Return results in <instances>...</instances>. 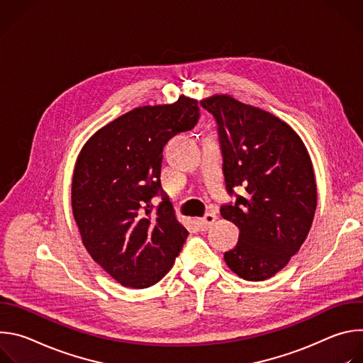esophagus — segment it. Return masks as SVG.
<instances>
[{
	"label": "esophagus",
	"instance_id": "obj_1",
	"mask_svg": "<svg viewBox=\"0 0 363 363\" xmlns=\"http://www.w3.org/2000/svg\"><path fill=\"white\" fill-rule=\"evenodd\" d=\"M216 220H217L216 213H208L203 218H198V220H196V224H198V227H199L202 231H206V230H208V228L214 224Z\"/></svg>",
	"mask_w": 363,
	"mask_h": 363
}]
</instances>
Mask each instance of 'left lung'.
I'll use <instances>...</instances> for the list:
<instances>
[{"label": "left lung", "instance_id": "1", "mask_svg": "<svg viewBox=\"0 0 363 363\" xmlns=\"http://www.w3.org/2000/svg\"><path fill=\"white\" fill-rule=\"evenodd\" d=\"M201 105L218 123L227 191L245 189L220 210L240 230L224 260L244 280H267L287 266L312 227L318 205L312 160L296 130L267 111L231 94H213Z\"/></svg>", "mask_w": 363, "mask_h": 363}]
</instances>
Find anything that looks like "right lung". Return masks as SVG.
<instances>
[{
	"label": "right lung",
	"mask_w": 363,
	"mask_h": 363,
	"mask_svg": "<svg viewBox=\"0 0 363 363\" xmlns=\"http://www.w3.org/2000/svg\"><path fill=\"white\" fill-rule=\"evenodd\" d=\"M199 118L198 100L136 108L83 145L72 179V210L83 245L118 283L146 289L174 266L188 237L165 194L158 209L162 150Z\"/></svg>",
	"instance_id": "1"
}]
</instances>
